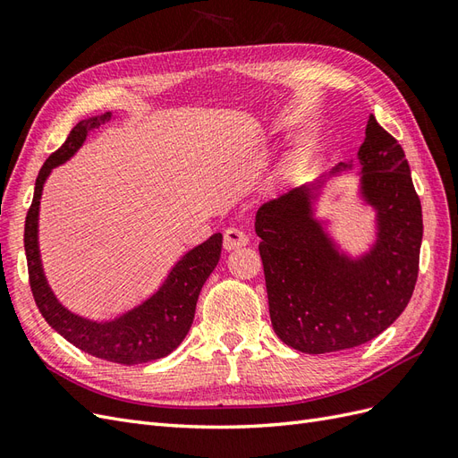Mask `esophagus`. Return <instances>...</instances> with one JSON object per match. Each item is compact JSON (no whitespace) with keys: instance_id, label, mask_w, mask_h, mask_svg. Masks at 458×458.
Here are the masks:
<instances>
[{"instance_id":"obj_1","label":"esophagus","mask_w":458,"mask_h":458,"mask_svg":"<svg viewBox=\"0 0 458 458\" xmlns=\"http://www.w3.org/2000/svg\"><path fill=\"white\" fill-rule=\"evenodd\" d=\"M248 243H250V236L245 232H242L238 228H228L225 232V250L226 251L243 248V245H248Z\"/></svg>"}]
</instances>
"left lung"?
I'll return each instance as SVG.
<instances>
[{
	"instance_id": "obj_1",
	"label": "left lung",
	"mask_w": 458,
	"mask_h": 458,
	"mask_svg": "<svg viewBox=\"0 0 458 458\" xmlns=\"http://www.w3.org/2000/svg\"><path fill=\"white\" fill-rule=\"evenodd\" d=\"M358 199L373 210L375 236L352 255L318 218L315 205L329 175L263 203L255 215L261 238L268 313L276 336L306 354L366 344L404 311L416 286L424 225L403 147L369 115L358 150Z\"/></svg>"
}]
</instances>
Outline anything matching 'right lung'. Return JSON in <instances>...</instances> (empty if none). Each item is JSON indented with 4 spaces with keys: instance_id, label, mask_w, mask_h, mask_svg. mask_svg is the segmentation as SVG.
I'll return each instance as SVG.
<instances>
[{
    "instance_id": "add662e5",
    "label": "right lung",
    "mask_w": 458,
    "mask_h": 458,
    "mask_svg": "<svg viewBox=\"0 0 458 458\" xmlns=\"http://www.w3.org/2000/svg\"><path fill=\"white\" fill-rule=\"evenodd\" d=\"M112 117V112H104L81 120L67 135L65 143L44 162L34 183L32 205L25 222V253L32 296L46 323L67 343L90 356L122 366H135V363L168 356L190 333L199 292L220 259L222 233H213L208 240L183 253L155 294L137 303L135 308L115 315L114 319L95 321L83 318L69 311L55 298L44 275L38 245V215L44 183L54 168L77 155L90 131L110 122Z\"/></svg>"
}]
</instances>
